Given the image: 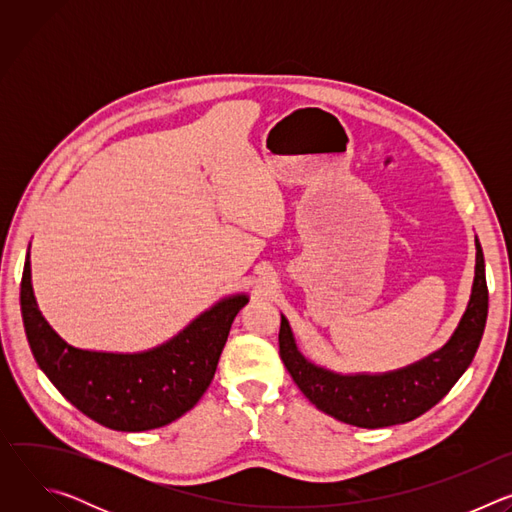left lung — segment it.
Returning a JSON list of instances; mask_svg holds the SVG:
<instances>
[{"mask_svg": "<svg viewBox=\"0 0 512 512\" xmlns=\"http://www.w3.org/2000/svg\"><path fill=\"white\" fill-rule=\"evenodd\" d=\"M488 287L476 239V275L468 310L450 342L425 360L387 375L342 377L308 362L281 316L279 356L300 391L324 413L356 427H389L411 421L440 403L470 367L484 334Z\"/></svg>", "mask_w": 512, "mask_h": 512, "instance_id": "8db88e82", "label": "left lung"}]
</instances>
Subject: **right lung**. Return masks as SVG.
<instances>
[{
    "mask_svg": "<svg viewBox=\"0 0 512 512\" xmlns=\"http://www.w3.org/2000/svg\"><path fill=\"white\" fill-rule=\"evenodd\" d=\"M247 302V296L223 300L154 350L111 354L72 348L48 326L32 291L30 255L20 287L24 328L38 367L81 413L117 431L156 429L190 411L208 389L233 320Z\"/></svg>",
    "mask_w": 512,
    "mask_h": 512,
    "instance_id": "obj_1",
    "label": "right lung"
}]
</instances>
